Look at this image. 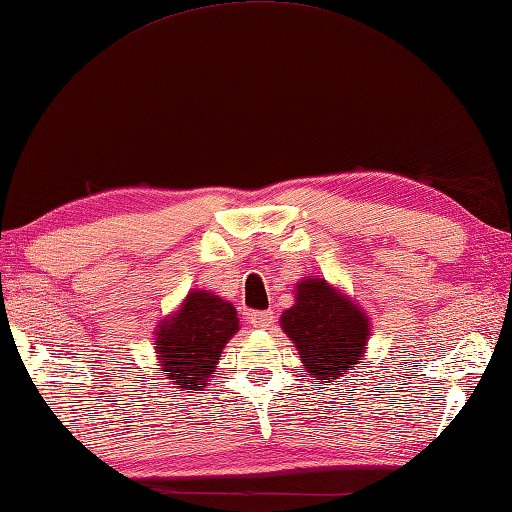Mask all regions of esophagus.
I'll return each mask as SVG.
<instances>
[{
    "label": "esophagus",
    "instance_id": "esophagus-1",
    "mask_svg": "<svg viewBox=\"0 0 512 512\" xmlns=\"http://www.w3.org/2000/svg\"><path fill=\"white\" fill-rule=\"evenodd\" d=\"M248 318H251V325L253 327L268 329L272 325V320H275V314H272L270 310H266V312H251V314H248Z\"/></svg>",
    "mask_w": 512,
    "mask_h": 512
}]
</instances>
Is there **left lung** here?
I'll return each instance as SVG.
<instances>
[{
  "instance_id": "8db88e82",
  "label": "left lung",
  "mask_w": 512,
  "mask_h": 512,
  "mask_svg": "<svg viewBox=\"0 0 512 512\" xmlns=\"http://www.w3.org/2000/svg\"><path fill=\"white\" fill-rule=\"evenodd\" d=\"M281 329L294 342L303 368L316 379H338L362 360L368 316L325 279L296 283V303L281 314Z\"/></svg>"
}]
</instances>
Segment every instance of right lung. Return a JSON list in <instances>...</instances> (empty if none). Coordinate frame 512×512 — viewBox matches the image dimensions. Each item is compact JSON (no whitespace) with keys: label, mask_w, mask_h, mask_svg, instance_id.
Listing matches in <instances>:
<instances>
[{"label":"right lung","mask_w":512,"mask_h":512,"mask_svg":"<svg viewBox=\"0 0 512 512\" xmlns=\"http://www.w3.org/2000/svg\"><path fill=\"white\" fill-rule=\"evenodd\" d=\"M237 329L240 318L229 301L207 290L189 292L181 310L161 320L154 338L165 379L183 390L205 388Z\"/></svg>","instance_id":"obj_1"}]
</instances>
